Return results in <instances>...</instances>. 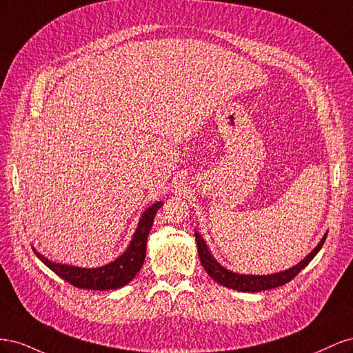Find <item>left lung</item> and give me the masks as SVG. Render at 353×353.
Masks as SVG:
<instances>
[{
	"mask_svg": "<svg viewBox=\"0 0 353 353\" xmlns=\"http://www.w3.org/2000/svg\"><path fill=\"white\" fill-rule=\"evenodd\" d=\"M194 236H196V241H197L200 262L203 266H205L206 272L212 276V279L221 285L232 288V290L252 292V293L270 290V288L284 285L285 283L293 280L294 276L315 258V254L319 252V249L323 248V244L327 239V234H325L323 240L318 243L316 248L311 253H309L303 261L294 265L290 270H285V271L276 272V274H270V275H245V274H237V272H232V271H228L227 268H223V266L221 263H218L216 259L213 258L212 253L208 249L205 240L201 239V236L197 231L194 232Z\"/></svg>",
	"mask_w": 353,
	"mask_h": 353,
	"instance_id": "8db88e82",
	"label": "left lung"
}]
</instances>
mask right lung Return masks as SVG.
<instances>
[{
    "instance_id": "1",
    "label": "right lung",
    "mask_w": 353,
    "mask_h": 353,
    "mask_svg": "<svg viewBox=\"0 0 353 353\" xmlns=\"http://www.w3.org/2000/svg\"><path fill=\"white\" fill-rule=\"evenodd\" d=\"M162 205V201H157L145 209L140 222H138L134 237L123 254L108 265L99 266V268H79V266L56 263L48 261L46 256H42L35 249L34 252L42 263H46L52 272H56L60 279L73 287L87 288V290H114V288L123 287L130 283L137 272L141 270L145 259L148 232L152 230L156 212Z\"/></svg>"
}]
</instances>
